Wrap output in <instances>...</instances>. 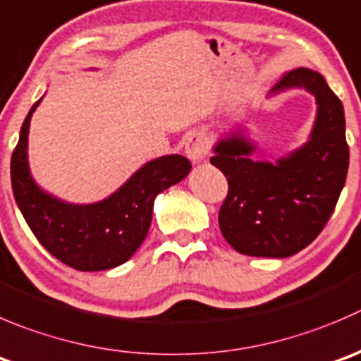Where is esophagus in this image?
<instances>
[{"label":"esophagus","instance_id":"34e87169","mask_svg":"<svg viewBox=\"0 0 361 361\" xmlns=\"http://www.w3.org/2000/svg\"><path fill=\"white\" fill-rule=\"evenodd\" d=\"M185 153L192 162H202L208 155V139L202 132H188L185 139Z\"/></svg>","mask_w":361,"mask_h":361}]
</instances>
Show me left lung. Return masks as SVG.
Returning a JSON list of instances; mask_svg holds the SVG:
<instances>
[{
	"instance_id": "8db88e82",
	"label": "left lung",
	"mask_w": 361,
	"mask_h": 361,
	"mask_svg": "<svg viewBox=\"0 0 361 361\" xmlns=\"http://www.w3.org/2000/svg\"><path fill=\"white\" fill-rule=\"evenodd\" d=\"M305 90L314 95L316 120L305 145L277 162L252 159L257 146L236 127L213 146L209 162L227 178L219 213L222 236L254 257H289L312 243L334 213L349 167L344 107L319 72L296 68L268 93Z\"/></svg>"
}]
</instances>
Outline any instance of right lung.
<instances>
[{"label":"right lung","mask_w":361,"mask_h":361,"mask_svg":"<svg viewBox=\"0 0 361 361\" xmlns=\"http://www.w3.org/2000/svg\"><path fill=\"white\" fill-rule=\"evenodd\" d=\"M40 102L42 99L31 107L20 127L10 164L17 206L37 240L66 266L79 271L116 268L145 241L157 195L185 180L190 162L181 155L159 157L139 167L102 201L66 202L35 181L27 162L30 121Z\"/></svg>","instance_id":"right-lung-1"}]
</instances>
